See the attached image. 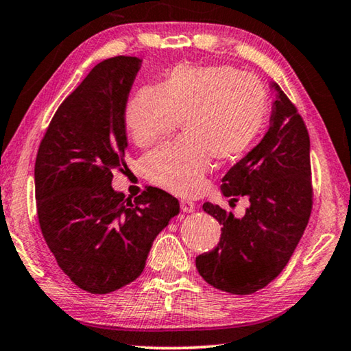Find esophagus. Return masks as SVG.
Here are the masks:
<instances>
[{
  "mask_svg": "<svg viewBox=\"0 0 351 351\" xmlns=\"http://www.w3.org/2000/svg\"><path fill=\"white\" fill-rule=\"evenodd\" d=\"M181 209H182V213H193L195 211V205H193V202L181 200Z\"/></svg>",
  "mask_w": 351,
  "mask_h": 351,
  "instance_id": "1",
  "label": "esophagus"
}]
</instances>
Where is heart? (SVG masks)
I'll use <instances>...</instances> for the list:
<instances>
[{
  "label": "heart",
  "mask_w": 351,
  "mask_h": 351,
  "mask_svg": "<svg viewBox=\"0 0 351 351\" xmlns=\"http://www.w3.org/2000/svg\"><path fill=\"white\" fill-rule=\"evenodd\" d=\"M268 96L257 78L228 66L180 64L160 86L128 101L124 121L137 146H149L182 124L184 138L143 159L149 182L181 197L203 189L211 159L232 162L247 153L263 129Z\"/></svg>",
  "instance_id": "1"
}]
</instances>
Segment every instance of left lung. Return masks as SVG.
I'll return each mask as SVG.
<instances>
[{
	"label": "left lung",
	"instance_id": "8db88e82",
	"mask_svg": "<svg viewBox=\"0 0 351 351\" xmlns=\"http://www.w3.org/2000/svg\"><path fill=\"white\" fill-rule=\"evenodd\" d=\"M269 88L276 97L265 137L222 178L223 195L247 197L245 214L203 205L222 234L217 247L195 258L197 269L209 285L233 295L255 293L282 273L312 211L309 134L280 86L271 82Z\"/></svg>",
	"mask_w": 351,
	"mask_h": 351
}]
</instances>
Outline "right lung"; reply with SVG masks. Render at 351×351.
I'll return each mask as SVG.
<instances>
[{"instance_id":"add662e5","label":"right lung","mask_w":351,"mask_h":351,"mask_svg":"<svg viewBox=\"0 0 351 351\" xmlns=\"http://www.w3.org/2000/svg\"><path fill=\"white\" fill-rule=\"evenodd\" d=\"M142 60L94 66L56 110L34 165L38 217L56 263L82 290L106 295L137 279L180 202L148 187L132 202L112 187L125 165L124 112Z\"/></svg>"}]
</instances>
